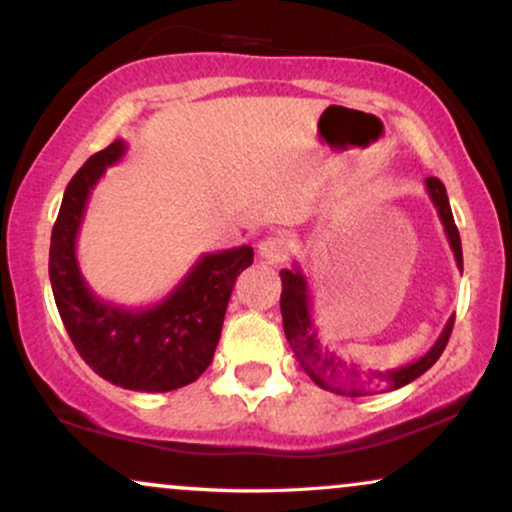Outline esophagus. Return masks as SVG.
Instances as JSON below:
<instances>
[{
	"label": "esophagus",
	"instance_id": "1",
	"mask_svg": "<svg viewBox=\"0 0 512 512\" xmlns=\"http://www.w3.org/2000/svg\"><path fill=\"white\" fill-rule=\"evenodd\" d=\"M291 248L293 243L286 236H269L257 245V252H260L262 260H267L269 264H279L291 255Z\"/></svg>",
	"mask_w": 512,
	"mask_h": 512
}]
</instances>
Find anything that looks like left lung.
I'll list each match as a JSON object with an SVG mask.
<instances>
[{"label": "left lung", "instance_id": "obj_1", "mask_svg": "<svg viewBox=\"0 0 512 512\" xmlns=\"http://www.w3.org/2000/svg\"><path fill=\"white\" fill-rule=\"evenodd\" d=\"M426 190L433 207L438 211L440 223H443L445 228V236H448L450 250L452 255H455L457 269L462 272L460 231H457L455 219H452V209L445 185L438 178H426ZM310 310L313 308H310L308 281H305L301 267L296 264L293 269H281V317H284L286 342L291 344L298 363H301V368L313 378L315 385H320L322 390L337 392V395L346 397H363L373 395V392L397 390V387L409 385L411 380L424 375L426 370L438 361L440 354L445 351V346H448L452 322H455V315H452L450 320L445 322L436 344H433L424 356L416 358V361L407 363V366L390 370H370V373L361 375V370L356 366H349V363L334 354L330 346L320 342V334L315 330Z\"/></svg>", "mask_w": 512, "mask_h": 512}]
</instances>
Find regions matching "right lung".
<instances>
[{"mask_svg": "<svg viewBox=\"0 0 512 512\" xmlns=\"http://www.w3.org/2000/svg\"><path fill=\"white\" fill-rule=\"evenodd\" d=\"M115 139L76 170L64 190L50 240V284L76 351L103 380L125 390L170 392L195 383L219 344L223 315L252 248L207 252L154 308H120L88 289L76 262V236L96 182L125 156Z\"/></svg>", "mask_w": 512, "mask_h": 512, "instance_id": "right-lung-1", "label": "right lung"}]
</instances>
